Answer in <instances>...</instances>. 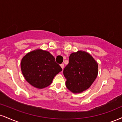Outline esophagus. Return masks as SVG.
I'll list each match as a JSON object with an SVG mask.
<instances>
[{
  "label": "esophagus",
  "mask_w": 122,
  "mask_h": 122,
  "mask_svg": "<svg viewBox=\"0 0 122 122\" xmlns=\"http://www.w3.org/2000/svg\"><path fill=\"white\" fill-rule=\"evenodd\" d=\"M60 66H61V67H62V69H64V64H61V65H60Z\"/></svg>",
  "instance_id": "obj_1"
}]
</instances>
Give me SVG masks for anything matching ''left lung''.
<instances>
[{"label":"left lung","mask_w":122,"mask_h":122,"mask_svg":"<svg viewBox=\"0 0 122 122\" xmlns=\"http://www.w3.org/2000/svg\"><path fill=\"white\" fill-rule=\"evenodd\" d=\"M98 63L88 53H72L64 68L66 86L73 93H81L90 87L98 75Z\"/></svg>","instance_id":"left-lung-1"}]
</instances>
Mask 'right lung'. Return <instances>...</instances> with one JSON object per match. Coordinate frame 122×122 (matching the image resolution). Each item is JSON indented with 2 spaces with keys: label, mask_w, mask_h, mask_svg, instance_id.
I'll return each mask as SVG.
<instances>
[{
  "label": "right lung",
  "mask_w": 122,
  "mask_h": 122,
  "mask_svg": "<svg viewBox=\"0 0 122 122\" xmlns=\"http://www.w3.org/2000/svg\"><path fill=\"white\" fill-rule=\"evenodd\" d=\"M21 70L26 81L37 89H43L52 83L55 76L62 71L49 52L36 49L22 58Z\"/></svg>",
  "instance_id": "add662e5"
}]
</instances>
